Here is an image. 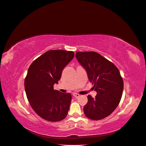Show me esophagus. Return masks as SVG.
<instances>
[{
    "label": "esophagus",
    "mask_w": 146,
    "mask_h": 146,
    "mask_svg": "<svg viewBox=\"0 0 146 146\" xmlns=\"http://www.w3.org/2000/svg\"><path fill=\"white\" fill-rule=\"evenodd\" d=\"M73 96H74L75 98H79V97H80V94H78V93H73Z\"/></svg>",
    "instance_id": "34e87169"
}]
</instances>
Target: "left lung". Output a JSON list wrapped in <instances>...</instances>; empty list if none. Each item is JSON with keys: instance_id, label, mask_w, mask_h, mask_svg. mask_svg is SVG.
<instances>
[{"instance_id": "1", "label": "left lung", "mask_w": 146, "mask_h": 146, "mask_svg": "<svg viewBox=\"0 0 146 146\" xmlns=\"http://www.w3.org/2000/svg\"><path fill=\"white\" fill-rule=\"evenodd\" d=\"M76 56L97 91L95 98L88 96L84 113L92 120L107 117L117 108L122 98L123 82L120 72L112 62L97 52H77Z\"/></svg>"}]
</instances>
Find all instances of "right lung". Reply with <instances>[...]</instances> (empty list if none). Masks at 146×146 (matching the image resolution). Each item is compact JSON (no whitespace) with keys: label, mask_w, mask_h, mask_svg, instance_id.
I'll return each instance as SVG.
<instances>
[{"label":"right lung","mask_w":146,"mask_h":146,"mask_svg":"<svg viewBox=\"0 0 146 146\" xmlns=\"http://www.w3.org/2000/svg\"><path fill=\"white\" fill-rule=\"evenodd\" d=\"M74 56L72 51L50 50L33 61L25 78L24 87L31 107L38 116L58 122L67 116L72 96L54 89L61 72Z\"/></svg>","instance_id":"right-lung-1"}]
</instances>
